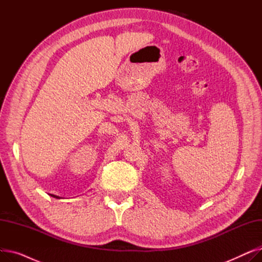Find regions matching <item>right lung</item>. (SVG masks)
Segmentation results:
<instances>
[{
	"mask_svg": "<svg viewBox=\"0 0 262 262\" xmlns=\"http://www.w3.org/2000/svg\"><path fill=\"white\" fill-rule=\"evenodd\" d=\"M51 196H53V198H55V199H61V198H59V196H57V195H54V194H51Z\"/></svg>",
	"mask_w": 262,
	"mask_h": 262,
	"instance_id": "obj_1",
	"label": "right lung"
}]
</instances>
